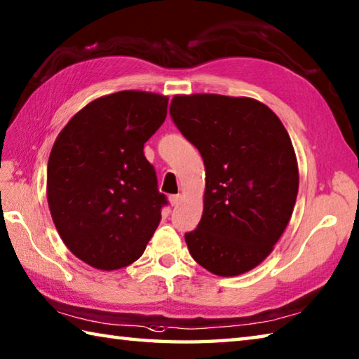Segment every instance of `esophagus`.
Instances as JSON below:
<instances>
[{
  "label": "esophagus",
  "instance_id": "esophagus-1",
  "mask_svg": "<svg viewBox=\"0 0 359 359\" xmlns=\"http://www.w3.org/2000/svg\"><path fill=\"white\" fill-rule=\"evenodd\" d=\"M180 199H182L180 194H172V196H169V204H171L172 207L179 205L180 204Z\"/></svg>",
  "mask_w": 359,
  "mask_h": 359
}]
</instances>
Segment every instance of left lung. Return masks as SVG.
Segmentation results:
<instances>
[{
	"instance_id": "left-lung-1",
	"label": "left lung",
	"mask_w": 359,
	"mask_h": 359,
	"mask_svg": "<svg viewBox=\"0 0 359 359\" xmlns=\"http://www.w3.org/2000/svg\"><path fill=\"white\" fill-rule=\"evenodd\" d=\"M169 114L205 165L204 212L185 233L190 254L218 276L252 270L295 207L298 165L287 130L250 97L175 95Z\"/></svg>"
}]
</instances>
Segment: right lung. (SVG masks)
<instances>
[{"label": "right lung", "mask_w": 359, "mask_h": 359, "mask_svg": "<svg viewBox=\"0 0 359 359\" xmlns=\"http://www.w3.org/2000/svg\"><path fill=\"white\" fill-rule=\"evenodd\" d=\"M168 97L121 90L80 109L61 130L47 169L51 218L69 250L99 270L142 256L168 204L144 142L166 119Z\"/></svg>", "instance_id": "1"}]
</instances>
